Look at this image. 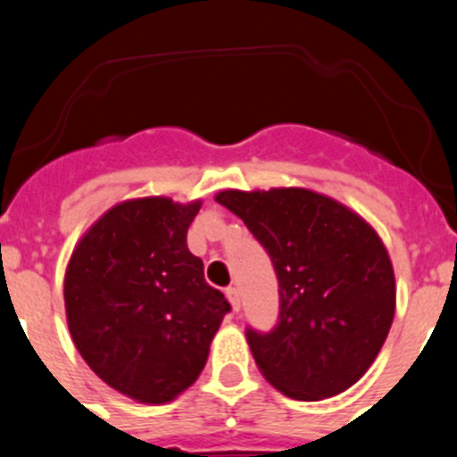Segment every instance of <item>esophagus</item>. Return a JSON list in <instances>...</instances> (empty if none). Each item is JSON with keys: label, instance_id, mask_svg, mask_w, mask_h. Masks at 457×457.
<instances>
[{"label": "esophagus", "instance_id": "1", "mask_svg": "<svg viewBox=\"0 0 457 457\" xmlns=\"http://www.w3.org/2000/svg\"><path fill=\"white\" fill-rule=\"evenodd\" d=\"M225 296H228V301L232 303V310L234 312L241 310V296H238V289L237 287H228V289H225Z\"/></svg>", "mask_w": 457, "mask_h": 457}]
</instances>
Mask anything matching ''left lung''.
Returning <instances> with one entry per match:
<instances>
[{
    "label": "left lung",
    "mask_w": 457,
    "mask_h": 457,
    "mask_svg": "<svg viewBox=\"0 0 457 457\" xmlns=\"http://www.w3.org/2000/svg\"><path fill=\"white\" fill-rule=\"evenodd\" d=\"M216 201L243 219L278 278L271 331L247 327L258 370L294 400H322L361 380L395 312L389 254L367 220L305 187L225 190Z\"/></svg>",
    "instance_id": "1"
}]
</instances>
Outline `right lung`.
<instances>
[{
  "mask_svg": "<svg viewBox=\"0 0 457 457\" xmlns=\"http://www.w3.org/2000/svg\"><path fill=\"white\" fill-rule=\"evenodd\" d=\"M201 201H123L72 252L63 280L68 329L92 371L145 404L177 398L199 378L232 307L187 250Z\"/></svg>",
  "mask_w": 457,
  "mask_h": 457,
  "instance_id": "add662e5",
  "label": "right lung"
}]
</instances>
